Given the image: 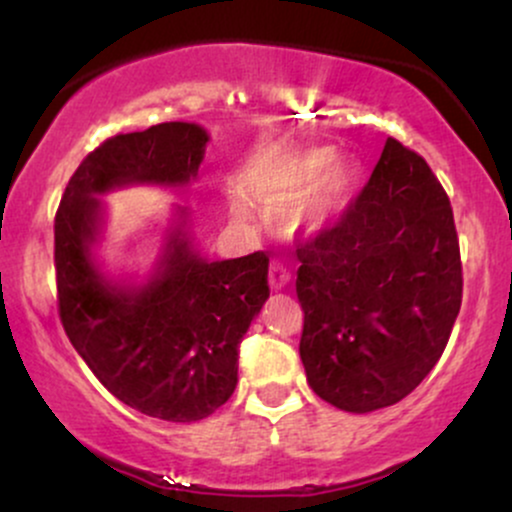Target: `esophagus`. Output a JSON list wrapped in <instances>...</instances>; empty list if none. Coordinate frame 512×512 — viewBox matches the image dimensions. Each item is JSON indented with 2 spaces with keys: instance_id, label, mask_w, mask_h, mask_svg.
Wrapping results in <instances>:
<instances>
[{
  "instance_id": "obj_1",
  "label": "esophagus",
  "mask_w": 512,
  "mask_h": 512,
  "mask_svg": "<svg viewBox=\"0 0 512 512\" xmlns=\"http://www.w3.org/2000/svg\"><path fill=\"white\" fill-rule=\"evenodd\" d=\"M289 281H291L289 269H286L281 262H272V267H269V286H272L274 291H279V289H284Z\"/></svg>"
}]
</instances>
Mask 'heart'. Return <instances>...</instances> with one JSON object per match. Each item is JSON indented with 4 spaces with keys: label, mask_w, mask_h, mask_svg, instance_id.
I'll return each mask as SVG.
<instances>
[{
    "label": "heart",
    "mask_w": 512,
    "mask_h": 512,
    "mask_svg": "<svg viewBox=\"0 0 512 512\" xmlns=\"http://www.w3.org/2000/svg\"><path fill=\"white\" fill-rule=\"evenodd\" d=\"M349 173L330 149L276 146L248 175V195L262 204H284L286 223L296 233H317L337 214Z\"/></svg>",
    "instance_id": "obj_1"
}]
</instances>
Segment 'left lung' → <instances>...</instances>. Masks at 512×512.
<instances>
[{
    "label": "left lung",
    "mask_w": 512,
    "mask_h": 512,
    "mask_svg": "<svg viewBox=\"0 0 512 512\" xmlns=\"http://www.w3.org/2000/svg\"><path fill=\"white\" fill-rule=\"evenodd\" d=\"M296 255L298 351L315 395L366 414L416 390L462 305L450 199L424 158L387 137L361 195Z\"/></svg>",
    "instance_id": "1"
}]
</instances>
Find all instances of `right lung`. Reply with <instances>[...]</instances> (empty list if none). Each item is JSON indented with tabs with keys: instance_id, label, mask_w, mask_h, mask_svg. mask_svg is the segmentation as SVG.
Listing matches in <instances>:
<instances>
[{
	"instance_id": "obj_1",
	"label": "right lung",
	"mask_w": 512,
	"mask_h": 512,
	"mask_svg": "<svg viewBox=\"0 0 512 512\" xmlns=\"http://www.w3.org/2000/svg\"><path fill=\"white\" fill-rule=\"evenodd\" d=\"M207 142L192 122L105 139L74 170L55 214L57 310L69 342L120 402L175 424L214 414L236 390L240 342L269 298V257L207 262L178 226L144 286H117L91 260L96 195L132 182L185 185Z\"/></svg>"
}]
</instances>
